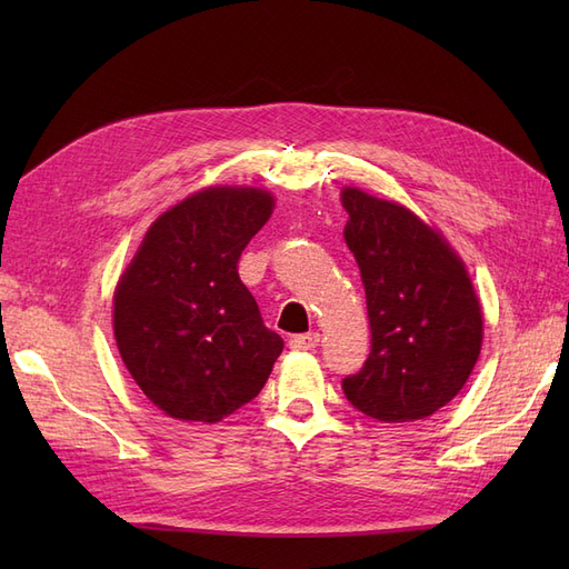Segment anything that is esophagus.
<instances>
[{
    "instance_id": "34e87169",
    "label": "esophagus",
    "mask_w": 569,
    "mask_h": 569,
    "mask_svg": "<svg viewBox=\"0 0 569 569\" xmlns=\"http://www.w3.org/2000/svg\"><path fill=\"white\" fill-rule=\"evenodd\" d=\"M320 343V335L318 332H308V335H295L289 339V349L295 351H313Z\"/></svg>"
}]
</instances>
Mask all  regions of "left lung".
Listing matches in <instances>:
<instances>
[{"label": "left lung", "instance_id": "8db88e82", "mask_svg": "<svg viewBox=\"0 0 569 569\" xmlns=\"http://www.w3.org/2000/svg\"><path fill=\"white\" fill-rule=\"evenodd\" d=\"M343 239L366 287L370 353L341 380L353 408L382 422L429 418L468 382L481 349V308L446 239L408 211L347 187Z\"/></svg>", "mask_w": 569, "mask_h": 569}]
</instances>
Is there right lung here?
<instances>
[{
    "instance_id": "1",
    "label": "right lung",
    "mask_w": 569,
    "mask_h": 569,
    "mask_svg": "<svg viewBox=\"0 0 569 569\" xmlns=\"http://www.w3.org/2000/svg\"><path fill=\"white\" fill-rule=\"evenodd\" d=\"M272 206L263 189H201L157 218L116 287L120 358L170 418H228L256 399L282 353L237 272Z\"/></svg>"
}]
</instances>
